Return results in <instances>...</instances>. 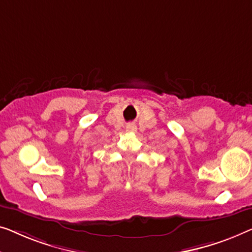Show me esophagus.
Masks as SVG:
<instances>
[{
    "label": "esophagus",
    "instance_id": "esophagus-1",
    "mask_svg": "<svg viewBox=\"0 0 252 252\" xmlns=\"http://www.w3.org/2000/svg\"><path fill=\"white\" fill-rule=\"evenodd\" d=\"M126 129V131H136V126H134L133 125H127Z\"/></svg>",
    "mask_w": 252,
    "mask_h": 252
}]
</instances>
